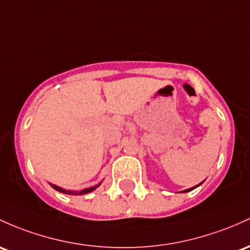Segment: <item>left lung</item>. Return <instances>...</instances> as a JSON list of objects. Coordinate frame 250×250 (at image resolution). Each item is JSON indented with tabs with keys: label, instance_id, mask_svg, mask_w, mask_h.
I'll list each match as a JSON object with an SVG mask.
<instances>
[{
	"label": "left lung",
	"instance_id": "left-lung-1",
	"mask_svg": "<svg viewBox=\"0 0 250 250\" xmlns=\"http://www.w3.org/2000/svg\"><path fill=\"white\" fill-rule=\"evenodd\" d=\"M201 184H202V183H201ZM201 184H198V185H197V186H193V188H188V190H185V191H183V192H188V191H192V190H193V188H198V186L201 185Z\"/></svg>",
	"mask_w": 250,
	"mask_h": 250
}]
</instances>
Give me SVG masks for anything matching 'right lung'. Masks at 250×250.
<instances>
[{
	"mask_svg": "<svg viewBox=\"0 0 250 250\" xmlns=\"http://www.w3.org/2000/svg\"><path fill=\"white\" fill-rule=\"evenodd\" d=\"M49 185L52 186V188H54V190L62 192V193H66V194H85V193H89V192H92L94 190H96V188H98V186L101 185V184H98V185L96 186H92V188H84V190L82 191H70V190H64L62 188H59V186L57 185H53V184H49Z\"/></svg>",
	"mask_w": 250,
	"mask_h": 250,
	"instance_id": "1",
	"label": "right lung"
}]
</instances>
